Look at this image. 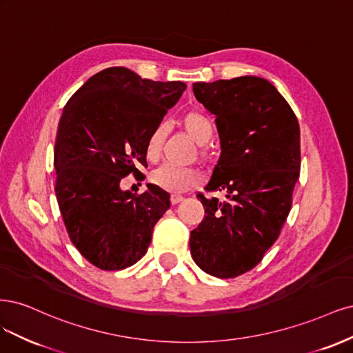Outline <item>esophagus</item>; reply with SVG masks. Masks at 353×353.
Segmentation results:
<instances>
[{
    "label": "esophagus",
    "mask_w": 353,
    "mask_h": 353,
    "mask_svg": "<svg viewBox=\"0 0 353 353\" xmlns=\"http://www.w3.org/2000/svg\"><path fill=\"white\" fill-rule=\"evenodd\" d=\"M183 199H185V198L181 196V195H172V203H173V205H176V203L181 202Z\"/></svg>",
    "instance_id": "1"
}]
</instances>
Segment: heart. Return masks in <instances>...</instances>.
I'll use <instances>...</instances> for the list:
<instances>
[{"label":"heart","mask_w":353,"mask_h":353,"mask_svg":"<svg viewBox=\"0 0 353 353\" xmlns=\"http://www.w3.org/2000/svg\"><path fill=\"white\" fill-rule=\"evenodd\" d=\"M183 128L185 130L195 139L198 143H201V155H207V148L205 145L208 141L212 139L214 136V124L212 121L199 111H189L185 114L183 120ZM165 133L167 126L165 123H160L152 129L146 139V157L150 158L151 161H157L158 158L163 154V146L165 141ZM154 183L165 190L172 192H185L190 188H195L201 181V173L195 168H181L172 164H165L157 170L152 176Z\"/></svg>","instance_id":"1"}]
</instances>
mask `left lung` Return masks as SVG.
Here are the masks:
<instances>
[{"mask_svg": "<svg viewBox=\"0 0 353 353\" xmlns=\"http://www.w3.org/2000/svg\"><path fill=\"white\" fill-rule=\"evenodd\" d=\"M215 116L221 157L205 186L227 201L196 195L207 215L190 232L196 265L219 279L251 271L274 245L301 174V129L293 110L265 79L193 83Z\"/></svg>", "mask_w": 353, "mask_h": 353, "instance_id": "1", "label": "left lung"}]
</instances>
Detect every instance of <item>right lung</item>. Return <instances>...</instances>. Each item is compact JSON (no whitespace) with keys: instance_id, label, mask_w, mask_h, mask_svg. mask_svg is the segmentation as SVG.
Listing matches in <instances>:
<instances>
[{"instance_id":"right-lung-1","label":"right lung","mask_w":353,"mask_h":353,"mask_svg":"<svg viewBox=\"0 0 353 353\" xmlns=\"http://www.w3.org/2000/svg\"><path fill=\"white\" fill-rule=\"evenodd\" d=\"M183 82H155L110 67L79 88L63 108L54 145L55 196L70 241L104 271L146 254L170 195L155 185L123 192L120 181L146 164V139L183 94Z\"/></svg>"}]
</instances>
